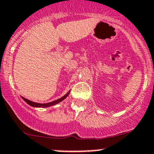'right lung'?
Masks as SVG:
<instances>
[{"mask_svg":"<svg viewBox=\"0 0 154 154\" xmlns=\"http://www.w3.org/2000/svg\"><path fill=\"white\" fill-rule=\"evenodd\" d=\"M69 92H70V91H69L67 93H66V94H65L64 96H63V97H62V98H59V99H57V100H55V101H51V102L45 103V104H40V103L33 102V101H29V100L26 99V98H23V97H22V98L23 100H24V101H26V103H27L28 105H30V106H32V107H34V108H48V107L53 106V105H56V104H58V103L61 102V101H63V100H64L65 98H67L68 95L69 94Z\"/></svg>","mask_w":154,"mask_h":154,"instance_id":"add662e5","label":"right lung"}]
</instances>
